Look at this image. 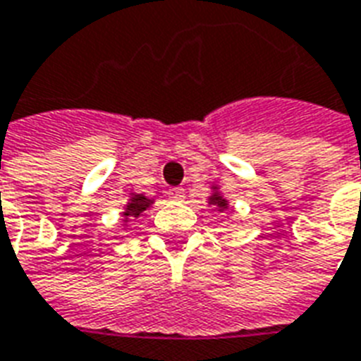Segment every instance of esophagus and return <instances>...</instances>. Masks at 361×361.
<instances>
[{
    "label": "esophagus",
    "instance_id": "34e87169",
    "mask_svg": "<svg viewBox=\"0 0 361 361\" xmlns=\"http://www.w3.org/2000/svg\"><path fill=\"white\" fill-rule=\"evenodd\" d=\"M167 197L173 201H183L186 195H184V188H173L167 192Z\"/></svg>",
    "mask_w": 361,
    "mask_h": 361
}]
</instances>
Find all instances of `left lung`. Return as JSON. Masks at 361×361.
<instances>
[{"mask_svg": "<svg viewBox=\"0 0 361 361\" xmlns=\"http://www.w3.org/2000/svg\"><path fill=\"white\" fill-rule=\"evenodd\" d=\"M212 203H216V205H220V207H222V209H224V207H226V201L220 200V195H214V197H212Z\"/></svg>", "mask_w": 361, "mask_h": 361, "instance_id": "obj_1", "label": "left lung"}]
</instances>
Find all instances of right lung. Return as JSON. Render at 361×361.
<instances>
[{"instance_id": "right-lung-1", "label": "right lung", "mask_w": 361, "mask_h": 361, "mask_svg": "<svg viewBox=\"0 0 361 361\" xmlns=\"http://www.w3.org/2000/svg\"><path fill=\"white\" fill-rule=\"evenodd\" d=\"M150 205V200H147V197H142V195H135L133 200L128 203V211H126V216H137V214H141L147 207Z\"/></svg>"}]
</instances>
